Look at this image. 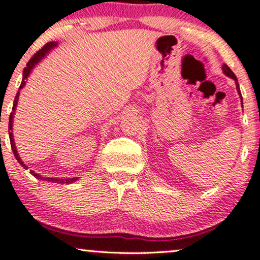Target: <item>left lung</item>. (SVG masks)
Listing matches in <instances>:
<instances>
[{
    "instance_id": "1",
    "label": "left lung",
    "mask_w": 260,
    "mask_h": 260,
    "mask_svg": "<svg viewBox=\"0 0 260 260\" xmlns=\"http://www.w3.org/2000/svg\"><path fill=\"white\" fill-rule=\"evenodd\" d=\"M222 70H223V73H225L226 76H229L230 78H232V79H235V80H236V88H237V91H238V94H241V90H240V85H238V83H237V78H236L235 73L232 72V71L230 70V68H229V66H226V64H223V66H222ZM241 99H242V95H241Z\"/></svg>"
}]
</instances>
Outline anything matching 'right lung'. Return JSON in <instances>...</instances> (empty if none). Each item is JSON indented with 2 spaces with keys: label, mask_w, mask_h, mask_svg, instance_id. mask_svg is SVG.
Returning a JSON list of instances; mask_svg holds the SVG:
<instances>
[{
  "label": "right lung",
  "mask_w": 260,
  "mask_h": 260,
  "mask_svg": "<svg viewBox=\"0 0 260 260\" xmlns=\"http://www.w3.org/2000/svg\"><path fill=\"white\" fill-rule=\"evenodd\" d=\"M53 46H56V43H53V41H51V43H47L46 45H45V46L41 47V49L39 50L37 53H34V56H32L30 59H29V62H28V63H26V67L24 68V71H23V80H22V84H20V86H19V89H22L23 86H24L25 79L28 78L29 74H30L32 67H34V66L37 64L38 62L40 61V59L43 58L45 55H46L47 51H50V50H51ZM18 96H19V91L17 92L16 99H14V104H13V109H12V112H11V115H10V126H8V131H10L11 148H12V151H13L14 156H16V159L18 160V162H19L20 165L23 166V168L28 169L24 165V164L22 162V160H20L19 155H18V153H17L16 145H14V142H13V136H12V132H11V131H12V122H13V113H14V110H16V106H17ZM30 174L34 175L37 178H40V180H46V181H50V182H55V183H72V182H74V181L77 180V178H50V177L49 178H44V177H40V176H39L38 174H34V172H32V171L30 172Z\"/></svg>",
  "instance_id": "right-lung-1"
}]
</instances>
